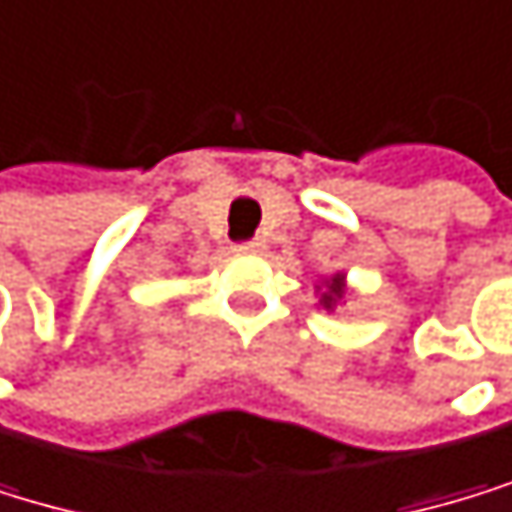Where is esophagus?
I'll use <instances>...</instances> for the list:
<instances>
[{
  "instance_id": "34e87169",
  "label": "esophagus",
  "mask_w": 512,
  "mask_h": 512,
  "mask_svg": "<svg viewBox=\"0 0 512 512\" xmlns=\"http://www.w3.org/2000/svg\"><path fill=\"white\" fill-rule=\"evenodd\" d=\"M261 248H264V242H261V239H251V242L236 245V251H245V254H254V251H261Z\"/></svg>"
}]
</instances>
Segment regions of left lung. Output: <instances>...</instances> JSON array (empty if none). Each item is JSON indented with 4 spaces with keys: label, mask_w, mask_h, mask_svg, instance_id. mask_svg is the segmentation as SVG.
<instances>
[{
    "label": "left lung",
    "mask_w": 512,
    "mask_h": 512,
    "mask_svg": "<svg viewBox=\"0 0 512 512\" xmlns=\"http://www.w3.org/2000/svg\"><path fill=\"white\" fill-rule=\"evenodd\" d=\"M314 295H317V307L323 311H335V307H342L348 298H351V282H348V273L335 270L329 276H320L317 286H314Z\"/></svg>",
    "instance_id": "left-lung-1"
}]
</instances>
